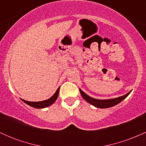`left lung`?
Returning <instances> with one entry per match:
<instances>
[{
	"label": "left lung",
	"instance_id": "obj_1",
	"mask_svg": "<svg viewBox=\"0 0 146 146\" xmlns=\"http://www.w3.org/2000/svg\"><path fill=\"white\" fill-rule=\"evenodd\" d=\"M80 91L82 96V98L84 99L86 102H88V103L94 106L97 107V108H106L114 106L117 105V104L120 103L121 101H123V100L130 93V92H129V93L123 95V96H121L119 97V98H117L115 99H110V100H98V99H94L91 98V97L88 96V95H86V93H85L84 92H83L81 89H80Z\"/></svg>",
	"mask_w": 146,
	"mask_h": 146
}]
</instances>
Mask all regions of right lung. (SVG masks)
<instances>
[{
  "label": "right lung",
  "instance_id": "obj_1",
  "mask_svg": "<svg viewBox=\"0 0 146 146\" xmlns=\"http://www.w3.org/2000/svg\"><path fill=\"white\" fill-rule=\"evenodd\" d=\"M59 90H60V87L58 88L56 90V93H54V95L50 98L48 100H44V101H42V102H28L26 101V100H23L25 103H26L27 104L29 105L30 106H32L33 108H46V107L48 106H51L52 104L56 102V100L58 98V95H59Z\"/></svg>",
  "mask_w": 146,
  "mask_h": 146
}]
</instances>
